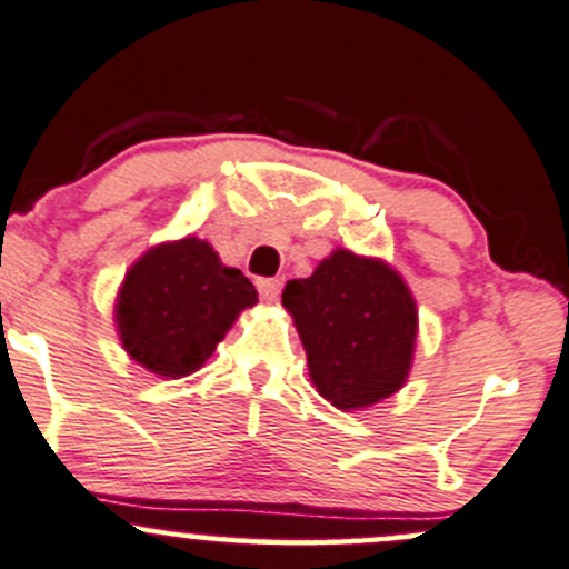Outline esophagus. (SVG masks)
Listing matches in <instances>:
<instances>
[{"mask_svg":"<svg viewBox=\"0 0 569 569\" xmlns=\"http://www.w3.org/2000/svg\"><path fill=\"white\" fill-rule=\"evenodd\" d=\"M256 286H259L261 300L274 302L280 297V289H283V280H280V278H261Z\"/></svg>","mask_w":569,"mask_h":569,"instance_id":"34e87169","label":"esophagus"}]
</instances>
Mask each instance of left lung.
I'll return each instance as SVG.
<instances>
[{"label":"left lung","mask_w":569,"mask_h":569,"mask_svg":"<svg viewBox=\"0 0 569 569\" xmlns=\"http://www.w3.org/2000/svg\"><path fill=\"white\" fill-rule=\"evenodd\" d=\"M308 373L340 411H362L406 385L417 349V302L403 274L373 256L335 248L310 278L289 280Z\"/></svg>","instance_id":"8db88e82"}]
</instances>
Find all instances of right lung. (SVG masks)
I'll use <instances>...</instances> for the list:
<instances>
[{"mask_svg":"<svg viewBox=\"0 0 569 569\" xmlns=\"http://www.w3.org/2000/svg\"><path fill=\"white\" fill-rule=\"evenodd\" d=\"M259 302L253 283L226 267L193 234L152 244L130 264L113 300L122 349L158 379L204 368L244 308Z\"/></svg>","mask_w":569,"mask_h":569,"instance_id":"right-lung-1","label":"right lung"}]
</instances>
